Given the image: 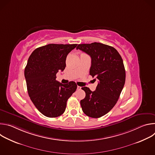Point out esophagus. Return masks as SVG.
<instances>
[{
	"label": "esophagus",
	"mask_w": 155,
	"mask_h": 155,
	"mask_svg": "<svg viewBox=\"0 0 155 155\" xmlns=\"http://www.w3.org/2000/svg\"><path fill=\"white\" fill-rule=\"evenodd\" d=\"M77 90H81V87L79 86H77Z\"/></svg>",
	"instance_id": "34e87169"
}]
</instances>
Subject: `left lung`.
Wrapping results in <instances>:
<instances>
[{
	"mask_svg": "<svg viewBox=\"0 0 155 155\" xmlns=\"http://www.w3.org/2000/svg\"><path fill=\"white\" fill-rule=\"evenodd\" d=\"M78 49L90 56V74L99 81L94 91L81 87L86 96L80 101L81 107L87 116L100 118L112 109L122 91L126 79L123 61L115 48L103 43L79 44Z\"/></svg>",
	"mask_w": 155,
	"mask_h": 155,
	"instance_id": "8db88e82",
	"label": "left lung"
}]
</instances>
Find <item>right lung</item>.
<instances>
[{"instance_id":"right-lung-1","label":"right lung","mask_w":155,"mask_h":155,"mask_svg":"<svg viewBox=\"0 0 155 155\" xmlns=\"http://www.w3.org/2000/svg\"><path fill=\"white\" fill-rule=\"evenodd\" d=\"M77 44H48L36 48L25 70L29 96L38 111L49 118L61 115L68 99L76 91L74 81L62 84L56 74L65 68L68 54Z\"/></svg>"}]
</instances>
